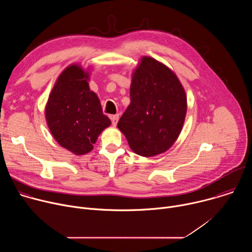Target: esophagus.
Segmentation results:
<instances>
[{"instance_id":"esophagus-1","label":"esophagus","mask_w":252,"mask_h":252,"mask_svg":"<svg viewBox=\"0 0 252 252\" xmlns=\"http://www.w3.org/2000/svg\"><path fill=\"white\" fill-rule=\"evenodd\" d=\"M110 118H111V121H112L113 126H116L117 124H118V121H119V115H114V116H111Z\"/></svg>"}]
</instances>
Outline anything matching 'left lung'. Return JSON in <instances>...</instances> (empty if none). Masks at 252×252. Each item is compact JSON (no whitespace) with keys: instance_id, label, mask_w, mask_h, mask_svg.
I'll list each match as a JSON object with an SVG mask.
<instances>
[{"instance_id":"left-lung-1","label":"left lung","mask_w":252,"mask_h":252,"mask_svg":"<svg viewBox=\"0 0 252 252\" xmlns=\"http://www.w3.org/2000/svg\"><path fill=\"white\" fill-rule=\"evenodd\" d=\"M130 103L118 123L130 149L141 157L166 152L182 131L186 92L163 63L143 57L132 76Z\"/></svg>"}]
</instances>
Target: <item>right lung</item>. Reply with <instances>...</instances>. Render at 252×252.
<instances>
[{
  "mask_svg": "<svg viewBox=\"0 0 252 252\" xmlns=\"http://www.w3.org/2000/svg\"><path fill=\"white\" fill-rule=\"evenodd\" d=\"M88 80V73L81 66H67L55 84L46 106L53 136L59 145L78 156L91 152L98 134L111 125Z\"/></svg>",
  "mask_w": 252,
  "mask_h": 252,
  "instance_id": "right-lung-1",
  "label": "right lung"
}]
</instances>
